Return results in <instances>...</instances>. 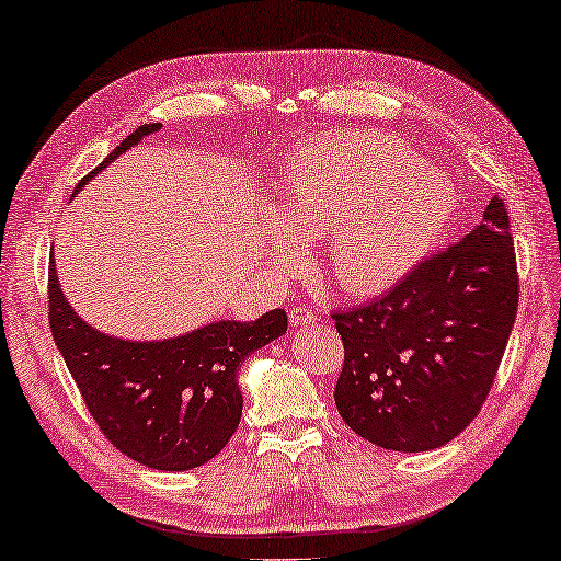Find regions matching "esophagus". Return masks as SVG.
Instances as JSON below:
<instances>
[{
  "instance_id": "1",
  "label": "esophagus",
  "mask_w": 561,
  "mask_h": 561,
  "mask_svg": "<svg viewBox=\"0 0 561 561\" xmlns=\"http://www.w3.org/2000/svg\"><path fill=\"white\" fill-rule=\"evenodd\" d=\"M319 319V312H314V309L309 307H291L289 309V322L295 327H301V324H314Z\"/></svg>"
}]
</instances>
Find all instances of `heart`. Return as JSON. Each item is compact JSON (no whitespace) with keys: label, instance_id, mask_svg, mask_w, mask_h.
Returning a JSON list of instances; mask_svg holds the SVG:
<instances>
[{"label":"heart","instance_id":"1","mask_svg":"<svg viewBox=\"0 0 561 561\" xmlns=\"http://www.w3.org/2000/svg\"><path fill=\"white\" fill-rule=\"evenodd\" d=\"M299 237L329 234L327 284L342 295H371L412 270L442 232L447 204L437 176L377 131H346L307 145L291 159L282 199ZM282 264L299 260V242L274 229Z\"/></svg>","mask_w":561,"mask_h":561}]
</instances>
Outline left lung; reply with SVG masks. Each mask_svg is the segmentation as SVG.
<instances>
[{
    "label": "left lung",
    "instance_id": "8db88e82",
    "mask_svg": "<svg viewBox=\"0 0 561 561\" xmlns=\"http://www.w3.org/2000/svg\"><path fill=\"white\" fill-rule=\"evenodd\" d=\"M519 307V272L504 202L482 225L426 256L387 295L332 312L344 362L342 420L394 451H430L482 412Z\"/></svg>",
    "mask_w": 561,
    "mask_h": 561
}]
</instances>
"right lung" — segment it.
Returning a JSON list of instances; mask_svg holds the SVG:
<instances>
[{
  "mask_svg": "<svg viewBox=\"0 0 561 561\" xmlns=\"http://www.w3.org/2000/svg\"><path fill=\"white\" fill-rule=\"evenodd\" d=\"M162 124H141L82 182ZM51 336L100 432L139 465L184 472L207 465L237 432V375L249 354L287 332V312L256 322H217L167 342H124L94 332L69 307L49 260Z\"/></svg>",
  "mask_w": 561,
  "mask_h": 561,
  "instance_id": "right-lung-1",
  "label": "right lung"
}]
</instances>
